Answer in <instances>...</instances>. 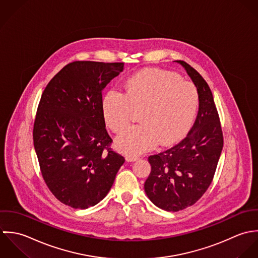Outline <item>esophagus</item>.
Segmentation results:
<instances>
[{
    "mask_svg": "<svg viewBox=\"0 0 258 258\" xmlns=\"http://www.w3.org/2000/svg\"><path fill=\"white\" fill-rule=\"evenodd\" d=\"M139 157L138 156H135V155H127L125 156V160L126 161H136Z\"/></svg>",
    "mask_w": 258,
    "mask_h": 258,
    "instance_id": "34e87169",
    "label": "esophagus"
}]
</instances>
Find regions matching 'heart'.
I'll use <instances>...</instances> for the list:
<instances>
[{
  "label": "heart",
  "mask_w": 258,
  "mask_h": 258,
  "mask_svg": "<svg viewBox=\"0 0 258 258\" xmlns=\"http://www.w3.org/2000/svg\"><path fill=\"white\" fill-rule=\"evenodd\" d=\"M198 104L194 84L171 72L146 69L126 80L123 94L108 91L103 96L102 111L106 124L120 133L130 124L134 110L142 109V124L128 128L115 141L122 153L139 155L154 149L158 142H177L190 127Z\"/></svg>",
  "instance_id": "1"
}]
</instances>
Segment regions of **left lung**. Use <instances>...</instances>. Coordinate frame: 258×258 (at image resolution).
<instances>
[{
  "label": "left lung",
  "mask_w": 258,
  "mask_h": 258,
  "mask_svg": "<svg viewBox=\"0 0 258 258\" xmlns=\"http://www.w3.org/2000/svg\"><path fill=\"white\" fill-rule=\"evenodd\" d=\"M180 63L199 94V112L187 136L177 145L151 155L152 171L145 191L155 206L179 211L195 205L210 185L223 148V136L212 93L205 79L188 63Z\"/></svg>",
  "instance_id": "8db88e82"
}]
</instances>
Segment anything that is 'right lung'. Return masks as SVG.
Instances as JSON below:
<instances>
[{
  "instance_id": "right-lung-1",
  "label": "right lung",
  "mask_w": 258,
  "mask_h": 258,
  "mask_svg": "<svg viewBox=\"0 0 258 258\" xmlns=\"http://www.w3.org/2000/svg\"><path fill=\"white\" fill-rule=\"evenodd\" d=\"M123 62L73 61L46 87L34 123V147L52 195L73 208L96 206L113 184L124 158L109 146L103 90Z\"/></svg>"
}]
</instances>
